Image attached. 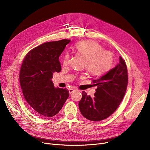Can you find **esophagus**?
<instances>
[{"instance_id": "34e87169", "label": "esophagus", "mask_w": 150, "mask_h": 150, "mask_svg": "<svg viewBox=\"0 0 150 150\" xmlns=\"http://www.w3.org/2000/svg\"><path fill=\"white\" fill-rule=\"evenodd\" d=\"M69 93L70 94V93H72V92H74L75 91V89H73V88H70V89L69 90Z\"/></svg>"}]
</instances>
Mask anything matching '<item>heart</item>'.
I'll use <instances>...</instances> for the list:
<instances>
[{"label": "heart", "instance_id": "b5f03b06", "mask_svg": "<svg viewBox=\"0 0 150 150\" xmlns=\"http://www.w3.org/2000/svg\"><path fill=\"white\" fill-rule=\"evenodd\" d=\"M75 51L86 58L84 67L92 75L98 76L106 72L111 67L114 57L111 52L104 50L98 43L92 41H84L77 43ZM69 54L66 53L62 58V64L69 63Z\"/></svg>", "mask_w": 150, "mask_h": 150}]
</instances>
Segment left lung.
<instances>
[{
    "label": "left lung",
    "instance_id": "1",
    "mask_svg": "<svg viewBox=\"0 0 150 150\" xmlns=\"http://www.w3.org/2000/svg\"><path fill=\"white\" fill-rule=\"evenodd\" d=\"M128 71L125 60L119 57V62L104 75L92 80L97 86L93 98L83 91L79 108L86 119L93 122L109 117L120 105L127 91Z\"/></svg>",
    "mask_w": 150,
    "mask_h": 150
}]
</instances>
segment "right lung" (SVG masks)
Masks as SVG:
<instances>
[{
    "mask_svg": "<svg viewBox=\"0 0 150 150\" xmlns=\"http://www.w3.org/2000/svg\"><path fill=\"white\" fill-rule=\"evenodd\" d=\"M70 40L44 43L30 50L23 59L19 80L22 93L29 108L39 117L57 114L69 96L65 88H54V72H60L59 57Z\"/></svg>",
    "mask_w": 150,
    "mask_h": 150,
    "instance_id": "1",
    "label": "right lung"
}]
</instances>
